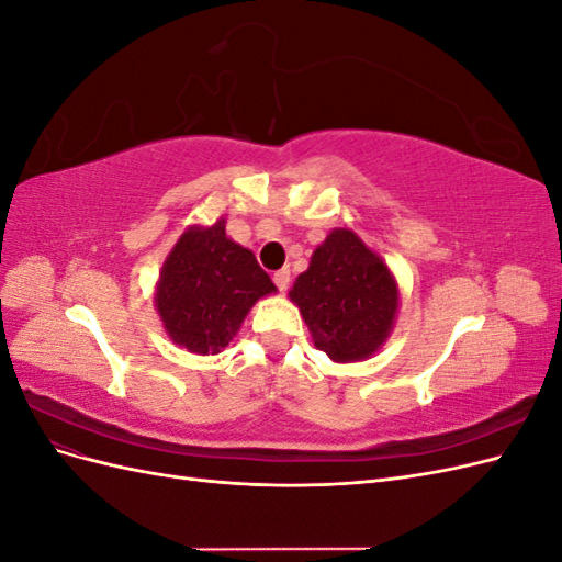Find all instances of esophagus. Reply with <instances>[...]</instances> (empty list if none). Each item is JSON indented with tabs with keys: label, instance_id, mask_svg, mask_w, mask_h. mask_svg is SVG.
<instances>
[{
	"label": "esophagus",
	"instance_id": "obj_1",
	"mask_svg": "<svg viewBox=\"0 0 562 562\" xmlns=\"http://www.w3.org/2000/svg\"><path fill=\"white\" fill-rule=\"evenodd\" d=\"M274 283H277V288H279L281 293L288 291V285H291V269L283 267V269L274 271Z\"/></svg>",
	"mask_w": 562,
	"mask_h": 562
}]
</instances>
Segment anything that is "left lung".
Listing matches in <instances>:
<instances>
[{"label":"left lung","instance_id":"left-lung-1","mask_svg":"<svg viewBox=\"0 0 562 562\" xmlns=\"http://www.w3.org/2000/svg\"><path fill=\"white\" fill-rule=\"evenodd\" d=\"M291 300L314 345L333 361H361L384 342L398 307V288L386 265L349 229L328 234Z\"/></svg>","mask_w":562,"mask_h":562}]
</instances>
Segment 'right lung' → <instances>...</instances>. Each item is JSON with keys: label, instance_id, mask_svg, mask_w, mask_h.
Returning <instances> with one entry per match:
<instances>
[{"label": "right lung", "instance_id": "add662e5", "mask_svg": "<svg viewBox=\"0 0 562 562\" xmlns=\"http://www.w3.org/2000/svg\"><path fill=\"white\" fill-rule=\"evenodd\" d=\"M274 291L255 255L227 239L225 220H217L213 227H194L180 236L161 269L157 310L176 345L217 353L252 304Z\"/></svg>", "mask_w": 562, "mask_h": 562}]
</instances>
